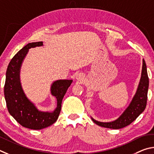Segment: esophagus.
Instances as JSON below:
<instances>
[{
  "mask_svg": "<svg viewBox=\"0 0 154 154\" xmlns=\"http://www.w3.org/2000/svg\"><path fill=\"white\" fill-rule=\"evenodd\" d=\"M75 79L79 80V82H82L84 80V75L82 73H78L76 75H75Z\"/></svg>",
  "mask_w": 154,
  "mask_h": 154,
  "instance_id": "34e87169",
  "label": "esophagus"
}]
</instances>
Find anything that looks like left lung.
<instances>
[{"mask_svg": "<svg viewBox=\"0 0 154 154\" xmlns=\"http://www.w3.org/2000/svg\"><path fill=\"white\" fill-rule=\"evenodd\" d=\"M148 87H149V78L147 75V66L145 60L143 59L141 76L138 87L131 103L125 110V112L118 119L112 122H99L92 117L91 119L96 125L107 128L119 129L129 125L137 119V118L144 111L146 107Z\"/></svg>", "mask_w": 154, "mask_h": 154, "instance_id": "8db88e82", "label": "left lung"}]
</instances>
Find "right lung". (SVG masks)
Here are the masks:
<instances>
[{
  "mask_svg": "<svg viewBox=\"0 0 154 154\" xmlns=\"http://www.w3.org/2000/svg\"><path fill=\"white\" fill-rule=\"evenodd\" d=\"M43 42L28 43L18 51L8 66L4 87L8 111L18 123L33 130H40L55 123L61 109V102L72 80H57L53 82L51 93L57 99V107L53 112H42L27 97L20 82V69L29 48L42 47Z\"/></svg>",
  "mask_w": 154,
  "mask_h": 154,
  "instance_id": "add662e5",
  "label": "right lung"
}]
</instances>
